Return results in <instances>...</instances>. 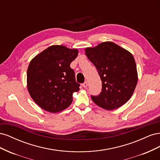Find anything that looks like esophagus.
<instances>
[{"instance_id":"34e87169","label":"esophagus","mask_w":160,"mask_h":160,"mask_svg":"<svg viewBox=\"0 0 160 160\" xmlns=\"http://www.w3.org/2000/svg\"><path fill=\"white\" fill-rule=\"evenodd\" d=\"M82 86L83 87V88H87V87L88 86V81H85L83 83H82Z\"/></svg>"}]
</instances>
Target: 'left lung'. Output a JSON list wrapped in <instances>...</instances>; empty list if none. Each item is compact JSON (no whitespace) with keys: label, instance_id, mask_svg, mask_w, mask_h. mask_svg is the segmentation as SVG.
<instances>
[{"label":"left lung","instance_id":"left-lung-1","mask_svg":"<svg viewBox=\"0 0 160 160\" xmlns=\"http://www.w3.org/2000/svg\"><path fill=\"white\" fill-rule=\"evenodd\" d=\"M85 54L98 71L102 89L91 95L93 102L107 110L118 109L133 95L138 82L136 64L131 53L113 42L87 48Z\"/></svg>","mask_w":160,"mask_h":160}]
</instances>
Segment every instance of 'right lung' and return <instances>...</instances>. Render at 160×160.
<instances>
[{"instance_id":"add662e5","label":"right lung","mask_w":160,"mask_h":160,"mask_svg":"<svg viewBox=\"0 0 160 160\" xmlns=\"http://www.w3.org/2000/svg\"><path fill=\"white\" fill-rule=\"evenodd\" d=\"M78 51L52 45L33 58L27 70V88L35 102L45 111L57 113L71 104L79 90L71 62Z\"/></svg>"}]
</instances>
